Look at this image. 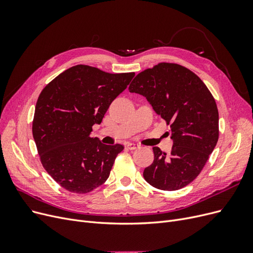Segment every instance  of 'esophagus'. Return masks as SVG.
<instances>
[{
  "label": "esophagus",
  "instance_id": "esophagus-1",
  "mask_svg": "<svg viewBox=\"0 0 253 253\" xmlns=\"http://www.w3.org/2000/svg\"><path fill=\"white\" fill-rule=\"evenodd\" d=\"M126 147H127V149H129V150H136V149L139 148V144L128 142V143L126 144Z\"/></svg>",
  "mask_w": 253,
  "mask_h": 253
}]
</instances>
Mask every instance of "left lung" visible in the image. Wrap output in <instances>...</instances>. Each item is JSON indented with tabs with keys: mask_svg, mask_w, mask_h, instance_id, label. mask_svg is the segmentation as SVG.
I'll return each mask as SVG.
<instances>
[{
	"mask_svg": "<svg viewBox=\"0 0 253 253\" xmlns=\"http://www.w3.org/2000/svg\"><path fill=\"white\" fill-rule=\"evenodd\" d=\"M128 90L147 98L172 132L171 152L153 148L154 162L144 169V179L165 191L186 187L200 175L218 140V110L210 90L187 67L167 62L139 73Z\"/></svg>",
	"mask_w": 253,
	"mask_h": 253,
	"instance_id": "1",
	"label": "left lung"
}]
</instances>
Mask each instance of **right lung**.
Instances as JSON below:
<instances>
[{
    "label": "right lung",
    "mask_w": 253,
    "mask_h": 253,
    "mask_svg": "<svg viewBox=\"0 0 253 253\" xmlns=\"http://www.w3.org/2000/svg\"><path fill=\"white\" fill-rule=\"evenodd\" d=\"M134 76L79 64L61 73L41 91L33 136L43 168L65 190L88 193L109 178L125 147L103 144L90 133Z\"/></svg>",
    "instance_id": "right-lung-1"
}]
</instances>
